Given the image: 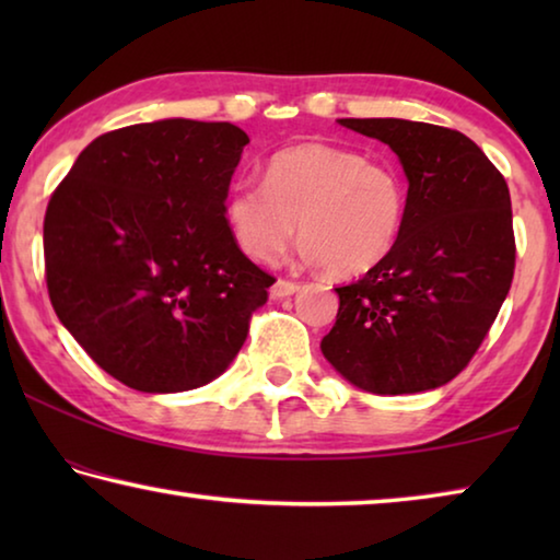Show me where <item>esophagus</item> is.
Returning a JSON list of instances; mask_svg holds the SVG:
<instances>
[{"label":"esophagus","instance_id":"1","mask_svg":"<svg viewBox=\"0 0 560 560\" xmlns=\"http://www.w3.org/2000/svg\"><path fill=\"white\" fill-rule=\"evenodd\" d=\"M296 291H299V283L287 281V279H279L271 287V299H287V296H293V293H296Z\"/></svg>","mask_w":560,"mask_h":560}]
</instances>
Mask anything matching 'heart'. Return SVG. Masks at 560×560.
Here are the masks:
<instances>
[{
	"instance_id": "b5f03b06",
	"label": "heart",
	"mask_w": 560,
	"mask_h": 560,
	"mask_svg": "<svg viewBox=\"0 0 560 560\" xmlns=\"http://www.w3.org/2000/svg\"><path fill=\"white\" fill-rule=\"evenodd\" d=\"M407 217V185L390 165L326 143L279 150L264 183L236 179L224 220L246 257L273 261L301 232V254L334 277H360L390 257Z\"/></svg>"
}]
</instances>
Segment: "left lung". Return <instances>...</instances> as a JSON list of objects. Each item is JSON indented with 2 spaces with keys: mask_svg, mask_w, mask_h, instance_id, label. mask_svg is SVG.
Segmentation results:
<instances>
[{
  "mask_svg": "<svg viewBox=\"0 0 560 560\" xmlns=\"http://www.w3.org/2000/svg\"><path fill=\"white\" fill-rule=\"evenodd\" d=\"M393 150L407 217L390 257L338 287L320 350L365 393L412 395L450 383L477 353L514 279L506 179L457 130L402 118H340Z\"/></svg>",
  "mask_w": 560,
  "mask_h": 560,
  "instance_id": "1",
  "label": "left lung"
}]
</instances>
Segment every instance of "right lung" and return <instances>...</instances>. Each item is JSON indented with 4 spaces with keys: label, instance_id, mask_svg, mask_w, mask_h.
Segmentation results:
<instances>
[{
    "label": "right lung",
    "instance_id": "right-lung-1",
    "mask_svg": "<svg viewBox=\"0 0 560 560\" xmlns=\"http://www.w3.org/2000/svg\"><path fill=\"white\" fill-rule=\"evenodd\" d=\"M249 143L232 122L165 118L83 148L44 220L46 287L63 328L140 393L220 377L273 277L244 257L224 197Z\"/></svg>",
    "mask_w": 560,
    "mask_h": 560
}]
</instances>
